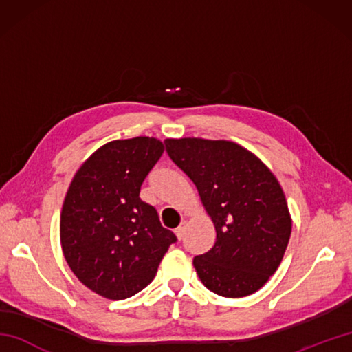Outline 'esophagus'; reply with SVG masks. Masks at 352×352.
<instances>
[{
  "mask_svg": "<svg viewBox=\"0 0 352 352\" xmlns=\"http://www.w3.org/2000/svg\"><path fill=\"white\" fill-rule=\"evenodd\" d=\"M174 233H175V236H177L178 241H182L183 236H184V223H183V226L178 227V228H175Z\"/></svg>",
  "mask_w": 352,
  "mask_h": 352,
  "instance_id": "obj_1",
  "label": "esophagus"
}]
</instances>
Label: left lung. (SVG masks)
I'll list each match as a JSON object with an SVG mask.
<instances>
[{
	"label": "left lung",
	"instance_id": "8db88e82",
	"mask_svg": "<svg viewBox=\"0 0 352 352\" xmlns=\"http://www.w3.org/2000/svg\"><path fill=\"white\" fill-rule=\"evenodd\" d=\"M164 146L197 186L216 230L213 248L193 258L199 280L227 298L257 292L280 266L292 231L275 175L234 142L184 138Z\"/></svg>",
	"mask_w": 352,
	"mask_h": 352
}]
</instances>
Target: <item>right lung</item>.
<instances>
[{
    "instance_id": "obj_1",
    "label": "right lung",
    "mask_w": 352,
    "mask_h": 352,
    "mask_svg": "<svg viewBox=\"0 0 352 352\" xmlns=\"http://www.w3.org/2000/svg\"><path fill=\"white\" fill-rule=\"evenodd\" d=\"M163 151L160 140L146 136L109 142L81 164L65 197L63 256L86 287L109 300L145 289L177 242L139 197Z\"/></svg>"
}]
</instances>
